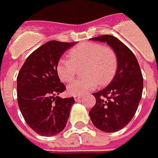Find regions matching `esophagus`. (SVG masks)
I'll use <instances>...</instances> for the list:
<instances>
[{"label":"esophagus","instance_id":"1","mask_svg":"<svg viewBox=\"0 0 158 158\" xmlns=\"http://www.w3.org/2000/svg\"><path fill=\"white\" fill-rule=\"evenodd\" d=\"M73 97H74V100L77 101H79V100L82 98V95H74Z\"/></svg>","mask_w":158,"mask_h":158}]
</instances>
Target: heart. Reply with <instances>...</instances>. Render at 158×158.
<instances>
[{"instance_id": "b5f03b06", "label": "heart", "mask_w": 158, "mask_h": 158, "mask_svg": "<svg viewBox=\"0 0 158 158\" xmlns=\"http://www.w3.org/2000/svg\"><path fill=\"white\" fill-rule=\"evenodd\" d=\"M69 58H61L57 64V73L63 82L74 79L77 67L84 64L83 78L69 85L67 91L72 95L83 94L96 85L108 84L115 76L118 61L115 53L108 47L97 43H83L72 48Z\"/></svg>"}]
</instances>
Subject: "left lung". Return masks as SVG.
I'll return each mask as SVG.
<instances>
[{
	"label": "left lung",
	"mask_w": 158,
	"mask_h": 158,
	"mask_svg": "<svg viewBox=\"0 0 158 158\" xmlns=\"http://www.w3.org/2000/svg\"><path fill=\"white\" fill-rule=\"evenodd\" d=\"M91 40L106 43L118 61L115 76L104 89L94 93L96 103L89 111L92 123L106 133L121 130L132 120L142 98L143 79L134 53L114 35H103Z\"/></svg>",
	"instance_id": "obj_1"
}]
</instances>
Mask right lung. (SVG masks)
Returning <instances> with one entry per match:
<instances>
[{
	"label": "right lung",
	"mask_w": 158,
	"mask_h": 158,
	"mask_svg": "<svg viewBox=\"0 0 158 158\" xmlns=\"http://www.w3.org/2000/svg\"><path fill=\"white\" fill-rule=\"evenodd\" d=\"M76 44L49 41L30 54L17 76V102L25 122L35 133L53 136L65 128L74 98H61L65 90L57 73L63 53Z\"/></svg>",
	"instance_id": "add662e5"
}]
</instances>
